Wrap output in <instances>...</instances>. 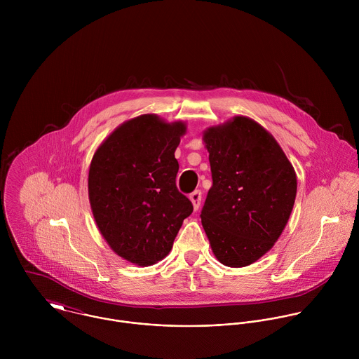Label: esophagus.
<instances>
[{"mask_svg": "<svg viewBox=\"0 0 359 359\" xmlns=\"http://www.w3.org/2000/svg\"><path fill=\"white\" fill-rule=\"evenodd\" d=\"M189 199H191V202H192V205H194V208L198 210L199 205H201V202H202V192H201V191L192 192V194L189 195Z\"/></svg>", "mask_w": 359, "mask_h": 359, "instance_id": "obj_1", "label": "esophagus"}]
</instances>
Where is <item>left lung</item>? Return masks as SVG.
<instances>
[{
    "label": "left lung",
    "instance_id": "left-lung-1",
    "mask_svg": "<svg viewBox=\"0 0 359 359\" xmlns=\"http://www.w3.org/2000/svg\"><path fill=\"white\" fill-rule=\"evenodd\" d=\"M203 142L212 187L202 225L221 264L248 266L283 232L296 201V171L276 140L245 116L208 127Z\"/></svg>",
    "mask_w": 359,
    "mask_h": 359
}]
</instances>
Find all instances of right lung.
<instances>
[{"label":"right lung","mask_w":359,"mask_h":359,"mask_svg":"<svg viewBox=\"0 0 359 359\" xmlns=\"http://www.w3.org/2000/svg\"><path fill=\"white\" fill-rule=\"evenodd\" d=\"M182 121L142 114L118 126L100 145L88 172V198L103 239L124 259L148 266L167 256L191 201L175 185L174 156Z\"/></svg>","instance_id":"1"}]
</instances>
